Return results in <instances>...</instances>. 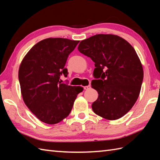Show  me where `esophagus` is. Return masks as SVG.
I'll use <instances>...</instances> for the list:
<instances>
[{
	"instance_id": "34e87169",
	"label": "esophagus",
	"mask_w": 160,
	"mask_h": 160,
	"mask_svg": "<svg viewBox=\"0 0 160 160\" xmlns=\"http://www.w3.org/2000/svg\"><path fill=\"white\" fill-rule=\"evenodd\" d=\"M91 88V85H88V86H85V87H84V89H85V90H88V89H89Z\"/></svg>"
}]
</instances>
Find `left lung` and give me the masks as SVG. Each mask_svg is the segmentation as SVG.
<instances>
[{"mask_svg": "<svg viewBox=\"0 0 160 160\" xmlns=\"http://www.w3.org/2000/svg\"><path fill=\"white\" fill-rule=\"evenodd\" d=\"M78 49L95 62L97 79L91 87L99 96L91 105L94 113L108 120L124 116L136 102L144 78L133 47L117 35L97 34L82 40Z\"/></svg>", "mask_w": 160, "mask_h": 160, "instance_id": "1", "label": "left lung"}]
</instances>
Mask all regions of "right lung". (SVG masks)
Here are the masks:
<instances>
[{
	"instance_id": "right-lung-1",
	"label": "right lung",
	"mask_w": 160,
	"mask_h": 160,
	"mask_svg": "<svg viewBox=\"0 0 160 160\" xmlns=\"http://www.w3.org/2000/svg\"><path fill=\"white\" fill-rule=\"evenodd\" d=\"M79 40L49 38L36 43L23 58L18 70L24 102L39 120L55 124L69 115L83 88L61 83L67 76V58Z\"/></svg>"
}]
</instances>
